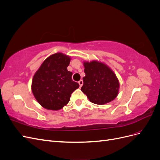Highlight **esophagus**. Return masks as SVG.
<instances>
[{
  "label": "esophagus",
  "mask_w": 160,
  "mask_h": 160,
  "mask_svg": "<svg viewBox=\"0 0 160 160\" xmlns=\"http://www.w3.org/2000/svg\"><path fill=\"white\" fill-rule=\"evenodd\" d=\"M79 86H80V87H81L82 85H83V81H82V80H80V81H79Z\"/></svg>",
  "instance_id": "1"
}]
</instances>
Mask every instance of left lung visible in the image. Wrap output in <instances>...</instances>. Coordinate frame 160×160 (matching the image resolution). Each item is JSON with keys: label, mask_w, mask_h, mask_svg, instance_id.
I'll list each match as a JSON object with an SVG mask.
<instances>
[{"label": "left lung", "mask_w": 160, "mask_h": 160, "mask_svg": "<svg viewBox=\"0 0 160 160\" xmlns=\"http://www.w3.org/2000/svg\"><path fill=\"white\" fill-rule=\"evenodd\" d=\"M85 76L81 90L91 102L103 105L118 96L119 81L115 74L105 64L97 61L84 62Z\"/></svg>", "instance_id": "obj_1"}]
</instances>
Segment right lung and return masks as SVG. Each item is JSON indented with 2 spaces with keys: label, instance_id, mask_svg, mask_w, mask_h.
Masks as SVG:
<instances>
[{
  "label": "right lung",
  "instance_id": "obj_1",
  "mask_svg": "<svg viewBox=\"0 0 160 160\" xmlns=\"http://www.w3.org/2000/svg\"><path fill=\"white\" fill-rule=\"evenodd\" d=\"M69 56L57 52L49 56L35 72L32 91L42 107L59 110L69 103L72 92L79 85L72 79V72L67 71Z\"/></svg>",
  "mask_w": 160,
  "mask_h": 160
}]
</instances>
